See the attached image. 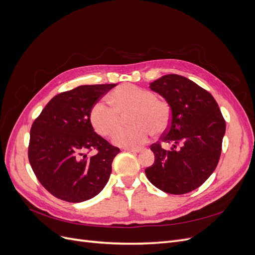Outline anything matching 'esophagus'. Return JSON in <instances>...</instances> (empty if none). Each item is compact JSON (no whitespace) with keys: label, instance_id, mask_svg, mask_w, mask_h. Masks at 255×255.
Returning <instances> with one entry per match:
<instances>
[{"label":"esophagus","instance_id":"esophagus-1","mask_svg":"<svg viewBox=\"0 0 255 255\" xmlns=\"http://www.w3.org/2000/svg\"><path fill=\"white\" fill-rule=\"evenodd\" d=\"M143 150V148H125V151L133 152V153H139Z\"/></svg>","mask_w":255,"mask_h":255}]
</instances>
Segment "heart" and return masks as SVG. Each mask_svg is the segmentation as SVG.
Wrapping results in <instances>:
<instances>
[{"label":"heart","mask_w":255,"mask_h":255,"mask_svg":"<svg viewBox=\"0 0 255 255\" xmlns=\"http://www.w3.org/2000/svg\"><path fill=\"white\" fill-rule=\"evenodd\" d=\"M109 106L97 102L90 112V121L97 133L111 136L121 125L122 117L130 112L129 128H119L113 136V142L120 146H136L148 139L151 133L158 135L167 129L170 122V109L164 101L155 98L149 89L133 84H123L109 96Z\"/></svg>","instance_id":"b5f03b06"}]
</instances>
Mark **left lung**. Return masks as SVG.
Wrapping results in <instances>:
<instances>
[{
  "mask_svg": "<svg viewBox=\"0 0 255 255\" xmlns=\"http://www.w3.org/2000/svg\"><path fill=\"white\" fill-rule=\"evenodd\" d=\"M150 89L166 100L171 121L160 141L151 145L155 160L145 175L168 194H187L201 186L217 167L226 121L210 92L182 75L161 76ZM161 144L173 146L165 150Z\"/></svg>",
  "mask_w": 255,
  "mask_h": 255,
  "instance_id": "1",
  "label": "left lung"
}]
</instances>
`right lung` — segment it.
I'll return each mask as SVG.
<instances>
[{
	"label": "right lung",
	"mask_w": 255,
	"mask_h": 255,
	"mask_svg": "<svg viewBox=\"0 0 255 255\" xmlns=\"http://www.w3.org/2000/svg\"><path fill=\"white\" fill-rule=\"evenodd\" d=\"M116 84L82 85L51 99L30 128L28 160L50 194L78 203L96 197L109 182L120 152L98 135L90 112ZM97 150L88 156V149Z\"/></svg>",
	"instance_id": "obj_1"
}]
</instances>
